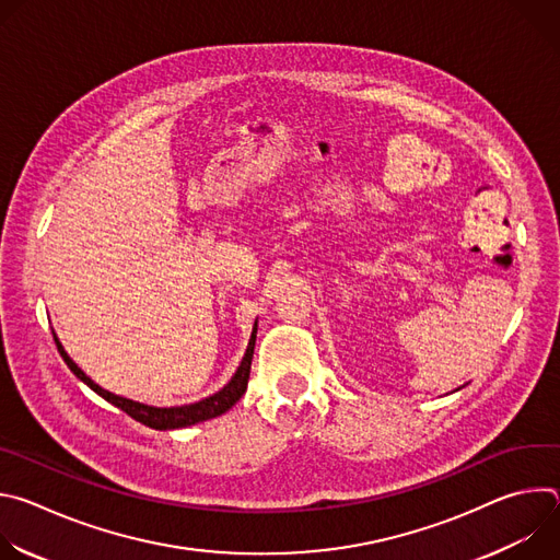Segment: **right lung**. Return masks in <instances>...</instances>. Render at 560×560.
Instances as JSON below:
<instances>
[{
	"mask_svg": "<svg viewBox=\"0 0 560 560\" xmlns=\"http://www.w3.org/2000/svg\"><path fill=\"white\" fill-rule=\"evenodd\" d=\"M55 337V343H57V350L61 354V359L66 361V365L70 368V372L79 378L84 381L93 392H97L102 398H106L108 404H113L115 408L124 410L128 417H132L135 421L152 428V430H179V428H188V425H195V423H201V421H208V419H214V417H221L223 412H228L238 398L244 396L246 387H248V378H250V365H253V354H255V341H257V322L253 326V335H250V341H248V348H246V354L242 359V363H238L236 372L232 374V378L214 394L201 398V401H195V404H186V406H173V408H156V406H145V404H139V401H132V398H126V396H119V394H113L108 389H104L100 383H95L82 368H79L70 357L68 352L63 350L61 341L57 339V335L52 332Z\"/></svg>",
	"mask_w": 560,
	"mask_h": 560,
	"instance_id": "1",
	"label": "right lung"
}]
</instances>
